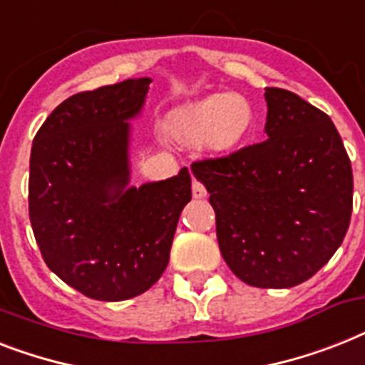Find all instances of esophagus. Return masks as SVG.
I'll return each mask as SVG.
<instances>
[{"mask_svg": "<svg viewBox=\"0 0 365 365\" xmlns=\"http://www.w3.org/2000/svg\"><path fill=\"white\" fill-rule=\"evenodd\" d=\"M192 197L195 198L206 197V187H204V183H200L198 180H192Z\"/></svg>", "mask_w": 365, "mask_h": 365, "instance_id": "1", "label": "esophagus"}]
</instances>
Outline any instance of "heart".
<instances>
[{
	"label": "heart",
	"mask_w": 365,
	"mask_h": 365,
	"mask_svg": "<svg viewBox=\"0 0 365 365\" xmlns=\"http://www.w3.org/2000/svg\"><path fill=\"white\" fill-rule=\"evenodd\" d=\"M253 123L255 108L250 99L238 93H217L174 112L168 127L178 140L210 142L213 148L225 150L244 140Z\"/></svg>",
	"instance_id": "heart-1"
}]
</instances>
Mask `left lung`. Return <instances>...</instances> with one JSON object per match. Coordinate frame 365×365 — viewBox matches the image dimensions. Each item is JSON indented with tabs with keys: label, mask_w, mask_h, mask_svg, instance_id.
<instances>
[{
	"label": "left lung",
	"mask_w": 365,
	"mask_h": 365,
	"mask_svg": "<svg viewBox=\"0 0 365 365\" xmlns=\"http://www.w3.org/2000/svg\"><path fill=\"white\" fill-rule=\"evenodd\" d=\"M264 142L192 163L215 210L219 250L251 287L300 285L331 259L352 213V168L327 114L266 88Z\"/></svg>",
	"instance_id": "1"
}]
</instances>
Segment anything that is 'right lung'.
Returning <instances> with one entry per match:
<instances>
[{"label": "right lung", "instance_id": "1", "mask_svg": "<svg viewBox=\"0 0 365 365\" xmlns=\"http://www.w3.org/2000/svg\"><path fill=\"white\" fill-rule=\"evenodd\" d=\"M152 78L82 91L56 106L29 157V221L44 262L88 298L146 292L170 257L191 174L127 187L129 135Z\"/></svg>", "mask_w": 365, "mask_h": 365}]
</instances>
